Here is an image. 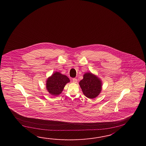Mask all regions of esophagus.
Segmentation results:
<instances>
[{"mask_svg": "<svg viewBox=\"0 0 146 146\" xmlns=\"http://www.w3.org/2000/svg\"><path fill=\"white\" fill-rule=\"evenodd\" d=\"M72 82L74 83H77V79H76V78H73L72 79Z\"/></svg>", "mask_w": 146, "mask_h": 146, "instance_id": "34e87169", "label": "esophagus"}]
</instances>
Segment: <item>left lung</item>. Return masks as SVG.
I'll return each mask as SVG.
<instances>
[{
	"label": "left lung",
	"mask_w": 146,
	"mask_h": 146,
	"mask_svg": "<svg viewBox=\"0 0 146 146\" xmlns=\"http://www.w3.org/2000/svg\"><path fill=\"white\" fill-rule=\"evenodd\" d=\"M79 85L84 95L90 99L96 98L102 90L101 79L91 72L84 74L83 79L79 82Z\"/></svg>",
	"instance_id": "obj_1"
}]
</instances>
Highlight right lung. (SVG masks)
<instances>
[{
    "instance_id": "1",
    "label": "right lung",
    "mask_w": 146,
    "mask_h": 146,
    "mask_svg": "<svg viewBox=\"0 0 146 146\" xmlns=\"http://www.w3.org/2000/svg\"><path fill=\"white\" fill-rule=\"evenodd\" d=\"M69 82V79L66 75L56 72L47 78L46 87L51 95L57 96L62 92L66 84Z\"/></svg>"
}]
</instances>
